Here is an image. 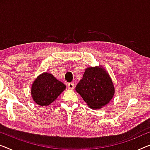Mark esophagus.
Returning a JSON list of instances; mask_svg holds the SVG:
<instances>
[{"label":"esophagus","instance_id":"34e87169","mask_svg":"<svg viewBox=\"0 0 150 150\" xmlns=\"http://www.w3.org/2000/svg\"><path fill=\"white\" fill-rule=\"evenodd\" d=\"M68 88L70 89H74V83H68Z\"/></svg>","mask_w":150,"mask_h":150}]
</instances>
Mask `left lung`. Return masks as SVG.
<instances>
[{
    "label": "left lung",
    "mask_w": 150,
    "mask_h": 150,
    "mask_svg": "<svg viewBox=\"0 0 150 150\" xmlns=\"http://www.w3.org/2000/svg\"><path fill=\"white\" fill-rule=\"evenodd\" d=\"M75 90L93 109L106 106L115 94L112 81L106 69L100 65L87 68Z\"/></svg>",
    "instance_id": "left-lung-1"
}]
</instances>
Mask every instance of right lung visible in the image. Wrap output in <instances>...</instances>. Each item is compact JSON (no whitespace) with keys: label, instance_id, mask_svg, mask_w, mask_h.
<instances>
[{"label":"right lung","instance_id":"obj_1","mask_svg":"<svg viewBox=\"0 0 150 150\" xmlns=\"http://www.w3.org/2000/svg\"><path fill=\"white\" fill-rule=\"evenodd\" d=\"M66 88L63 83L49 73H43L33 81L31 93L33 101L40 106H48Z\"/></svg>","mask_w":150,"mask_h":150}]
</instances>
